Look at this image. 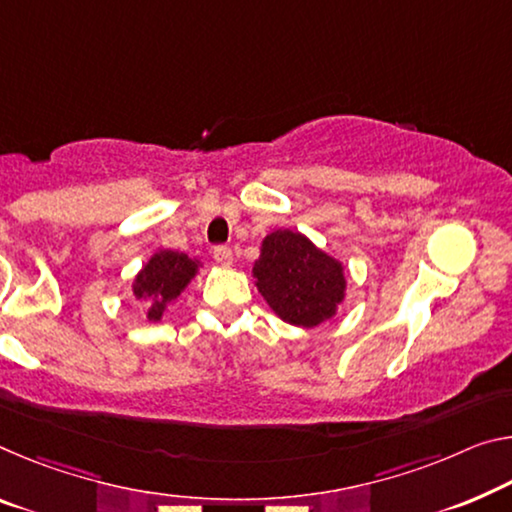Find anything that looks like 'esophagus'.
Masks as SVG:
<instances>
[{"mask_svg": "<svg viewBox=\"0 0 512 512\" xmlns=\"http://www.w3.org/2000/svg\"><path fill=\"white\" fill-rule=\"evenodd\" d=\"M214 259H216L218 264L230 266V264H232V248H227V246H216V248H214Z\"/></svg>", "mask_w": 512, "mask_h": 512, "instance_id": "obj_1", "label": "esophagus"}]
</instances>
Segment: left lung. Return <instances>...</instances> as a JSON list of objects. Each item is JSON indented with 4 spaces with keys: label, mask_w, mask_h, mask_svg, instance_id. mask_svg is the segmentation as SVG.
Returning a JSON list of instances; mask_svg holds the SVG:
<instances>
[{
    "label": "left lung",
    "mask_w": 512,
    "mask_h": 512,
    "mask_svg": "<svg viewBox=\"0 0 512 512\" xmlns=\"http://www.w3.org/2000/svg\"><path fill=\"white\" fill-rule=\"evenodd\" d=\"M253 273L271 310L294 326H319L344 298L342 264L291 230L264 239Z\"/></svg>",
    "instance_id": "1"
}]
</instances>
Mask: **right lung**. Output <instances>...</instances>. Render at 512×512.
<instances>
[{"label":"right lung","mask_w":512,"mask_h":512,"mask_svg":"<svg viewBox=\"0 0 512 512\" xmlns=\"http://www.w3.org/2000/svg\"><path fill=\"white\" fill-rule=\"evenodd\" d=\"M196 269V262H191L182 253H173V250H161L145 264V269L136 275L134 296L154 300L152 310L148 312L150 321L161 319L164 307L182 294V289L196 275Z\"/></svg>","instance_id":"obj_1"}]
</instances>
